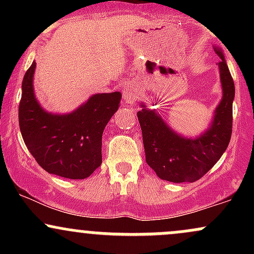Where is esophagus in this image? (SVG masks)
<instances>
[{"label":"esophagus","mask_w":254,"mask_h":254,"mask_svg":"<svg viewBox=\"0 0 254 254\" xmlns=\"http://www.w3.org/2000/svg\"><path fill=\"white\" fill-rule=\"evenodd\" d=\"M123 101L129 106L135 103V92L131 86H127L123 89Z\"/></svg>","instance_id":"1"}]
</instances>
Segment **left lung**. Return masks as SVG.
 <instances>
[{"label":"left lung","mask_w":254,"mask_h":254,"mask_svg":"<svg viewBox=\"0 0 254 254\" xmlns=\"http://www.w3.org/2000/svg\"><path fill=\"white\" fill-rule=\"evenodd\" d=\"M220 57L218 69L222 99L214 111L209 127L196 137L184 136L168 125L156 109L144 103L137 112L142 129L145 161L162 180L193 183L220 160L232 136L233 100L235 87L222 50L214 46Z\"/></svg>","instance_id":"obj_1"}]
</instances>
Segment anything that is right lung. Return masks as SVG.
Returning <instances> with one entry per match:
<instances>
[{
  "instance_id": "add662e5",
  "label": "right lung",
  "mask_w": 254,
  "mask_h": 254,
  "mask_svg": "<svg viewBox=\"0 0 254 254\" xmlns=\"http://www.w3.org/2000/svg\"><path fill=\"white\" fill-rule=\"evenodd\" d=\"M34 71L36 62L22 80L19 105V125L26 147L49 173L68 179L88 178L103 162V132L117 112L121 92L98 93L70 113H51L34 95Z\"/></svg>"
}]
</instances>
